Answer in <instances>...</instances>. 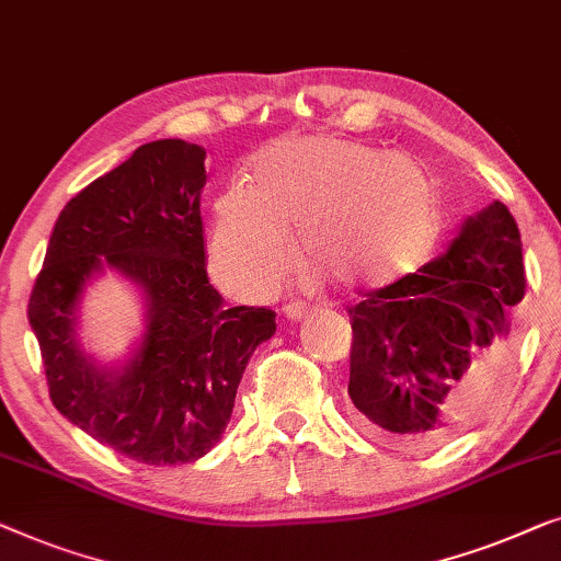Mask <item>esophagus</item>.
Instances as JSON below:
<instances>
[{
    "mask_svg": "<svg viewBox=\"0 0 561 561\" xmlns=\"http://www.w3.org/2000/svg\"><path fill=\"white\" fill-rule=\"evenodd\" d=\"M307 305L305 302H289V305H284V314H287L289 320H305L307 318Z\"/></svg>",
    "mask_w": 561,
    "mask_h": 561,
    "instance_id": "esophagus-1",
    "label": "esophagus"
}]
</instances>
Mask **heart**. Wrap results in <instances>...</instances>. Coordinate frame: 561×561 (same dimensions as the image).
<instances>
[{"instance_id":"1","label":"heart","mask_w":561,"mask_h":561,"mask_svg":"<svg viewBox=\"0 0 561 561\" xmlns=\"http://www.w3.org/2000/svg\"><path fill=\"white\" fill-rule=\"evenodd\" d=\"M439 185L409 154L343 139H291L262 154L249 187L216 201L210 266L236 295L272 289L295 262L381 287L422 266L439 231Z\"/></svg>"}]
</instances>
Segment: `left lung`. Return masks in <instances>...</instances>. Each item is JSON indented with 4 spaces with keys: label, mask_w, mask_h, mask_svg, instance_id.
I'll return each instance as SVG.
<instances>
[{
    "label": "left lung",
    "mask_w": 561,
    "mask_h": 561,
    "mask_svg": "<svg viewBox=\"0 0 561 561\" xmlns=\"http://www.w3.org/2000/svg\"><path fill=\"white\" fill-rule=\"evenodd\" d=\"M526 274L520 233L495 201L416 274L353 305L348 393L368 435L430 449L488 412L506 381Z\"/></svg>",
    "instance_id": "1"
}]
</instances>
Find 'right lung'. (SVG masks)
Instances as JSON below:
<instances>
[{"instance_id":"obj_1","label":"right lung","mask_w":561,"mask_h":561,"mask_svg":"<svg viewBox=\"0 0 561 561\" xmlns=\"http://www.w3.org/2000/svg\"><path fill=\"white\" fill-rule=\"evenodd\" d=\"M203 160L198 145L157 139L85 185L55 220L27 305L55 409L157 468L216 447L251 353L277 330L270 307H226L208 282ZM104 263L148 295V330L122 369H99L75 343L77 299Z\"/></svg>"}]
</instances>
